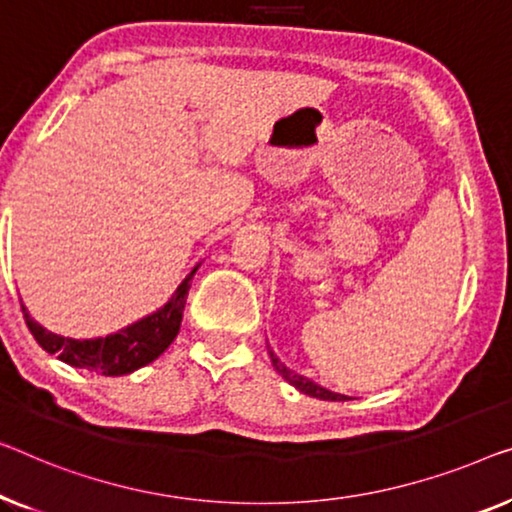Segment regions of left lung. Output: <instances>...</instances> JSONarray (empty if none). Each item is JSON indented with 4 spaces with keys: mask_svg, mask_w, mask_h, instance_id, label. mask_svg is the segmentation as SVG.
<instances>
[{
    "mask_svg": "<svg viewBox=\"0 0 512 512\" xmlns=\"http://www.w3.org/2000/svg\"><path fill=\"white\" fill-rule=\"evenodd\" d=\"M269 356H271V363H273V368H276V372L278 375L285 379V381H289V384H292L294 388H299L301 393H305V395H310V398H319V400H331V402H340V400H349L347 395H340V393H333V391H329V388H324V386H319V384H315V381L312 379H308V377H303V375H299V372H294V370H289L285 363L280 361V358L271 352V347H269Z\"/></svg>",
    "mask_w": 512,
    "mask_h": 512,
    "instance_id": "obj_1",
    "label": "left lung"
}]
</instances>
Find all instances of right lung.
<instances>
[{
  "instance_id": "1",
  "label": "right lung",
  "mask_w": 512,
  "mask_h": 512,
  "mask_svg": "<svg viewBox=\"0 0 512 512\" xmlns=\"http://www.w3.org/2000/svg\"><path fill=\"white\" fill-rule=\"evenodd\" d=\"M197 266L188 273L186 280L181 282L177 292L172 294V299L163 308L142 317L140 322L126 326V329L105 335V338H64V335L52 333L34 322L25 305H22V315H25V322L38 345L48 354H57V358L73 365V368L91 370L105 377H121L128 375V372H135L142 365L156 361L172 345V340L177 338L183 317V305H186L190 280H193Z\"/></svg>"
}]
</instances>
